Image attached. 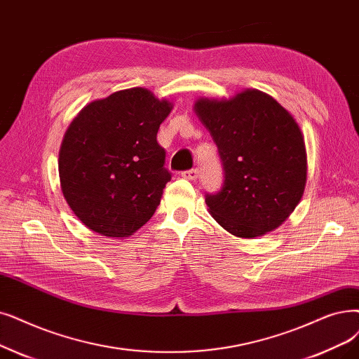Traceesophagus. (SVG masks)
Here are the masks:
<instances>
[{
	"mask_svg": "<svg viewBox=\"0 0 359 359\" xmlns=\"http://www.w3.org/2000/svg\"><path fill=\"white\" fill-rule=\"evenodd\" d=\"M182 176L184 177V179H188V180H195L196 177H198V168H191V170H184L183 173H182Z\"/></svg>",
	"mask_w": 359,
	"mask_h": 359,
	"instance_id": "obj_1",
	"label": "esophagus"
}]
</instances>
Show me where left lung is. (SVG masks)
Instances as JSON below:
<instances>
[{"label": "left lung", "mask_w": 359, "mask_h": 359, "mask_svg": "<svg viewBox=\"0 0 359 359\" xmlns=\"http://www.w3.org/2000/svg\"><path fill=\"white\" fill-rule=\"evenodd\" d=\"M224 170L222 189L205 194L215 222L238 238L282 224L302 198L306 151L298 123L267 93L246 89L227 101L198 100Z\"/></svg>", "instance_id": "1"}]
</instances>
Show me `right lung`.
<instances>
[{"mask_svg": "<svg viewBox=\"0 0 359 359\" xmlns=\"http://www.w3.org/2000/svg\"><path fill=\"white\" fill-rule=\"evenodd\" d=\"M171 104L132 88L93 101L69 126L60 149L61 189L90 230L128 238L157 211L171 179L157 142Z\"/></svg>", "mask_w": 359, "mask_h": 359, "instance_id": "1", "label": "right lung"}]
</instances>
